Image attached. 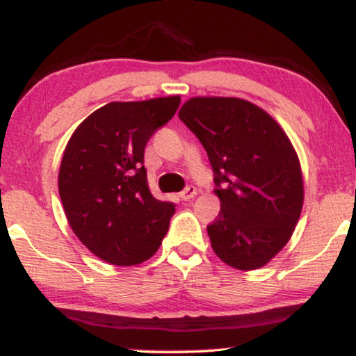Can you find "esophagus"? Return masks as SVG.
<instances>
[{"instance_id":"obj_1","label":"esophagus","mask_w":356,"mask_h":356,"mask_svg":"<svg viewBox=\"0 0 356 356\" xmlns=\"http://www.w3.org/2000/svg\"><path fill=\"white\" fill-rule=\"evenodd\" d=\"M195 195H197V189H195L194 186H189V187H186L181 194H179V197H181L182 201H189V199H194Z\"/></svg>"}]
</instances>
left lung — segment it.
<instances>
[{"label":"left lung","mask_w":356,"mask_h":356,"mask_svg":"<svg viewBox=\"0 0 356 356\" xmlns=\"http://www.w3.org/2000/svg\"><path fill=\"white\" fill-rule=\"evenodd\" d=\"M179 118L199 138L214 172L219 218L207 226L220 261L251 271L291 238L303 209V177L284 130L257 105L234 97H194Z\"/></svg>","instance_id":"8db88e82"}]
</instances>
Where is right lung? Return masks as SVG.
Returning a JSON list of instances; mask_svg holds the SVG:
<instances>
[{
    "label": "right lung",
    "mask_w": 356,
    "mask_h": 356,
    "mask_svg": "<svg viewBox=\"0 0 356 356\" xmlns=\"http://www.w3.org/2000/svg\"><path fill=\"white\" fill-rule=\"evenodd\" d=\"M181 97L112 102L76 127L61 159L58 192L72 231L100 259L140 264L155 254L175 206L155 199L144 150Z\"/></svg>",
    "instance_id": "obj_1"
}]
</instances>
